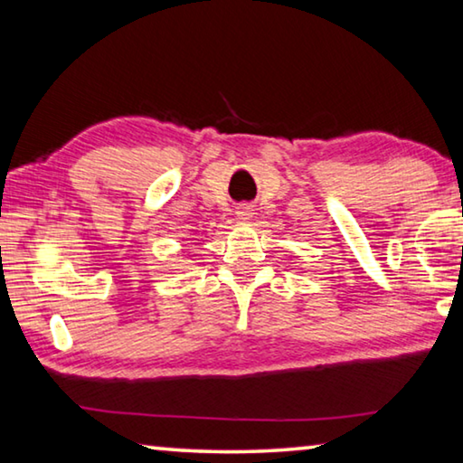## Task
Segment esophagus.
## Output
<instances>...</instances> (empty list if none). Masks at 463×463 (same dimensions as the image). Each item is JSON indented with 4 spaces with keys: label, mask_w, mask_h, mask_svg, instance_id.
<instances>
[{
    "label": "esophagus",
    "mask_w": 463,
    "mask_h": 463,
    "mask_svg": "<svg viewBox=\"0 0 463 463\" xmlns=\"http://www.w3.org/2000/svg\"><path fill=\"white\" fill-rule=\"evenodd\" d=\"M234 214H237V218L239 220H251L253 218V205H249V203H241V205H237V212H234Z\"/></svg>",
    "instance_id": "esophagus-1"
}]
</instances>
